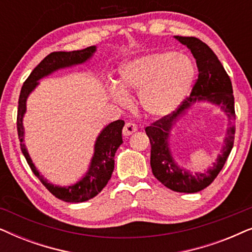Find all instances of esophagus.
I'll return each mask as SVG.
<instances>
[{
    "mask_svg": "<svg viewBox=\"0 0 252 252\" xmlns=\"http://www.w3.org/2000/svg\"><path fill=\"white\" fill-rule=\"evenodd\" d=\"M136 130H137V126L135 125V124L126 123L125 126H124V128H123V135L129 136V135H132L134 132H136Z\"/></svg>",
    "mask_w": 252,
    "mask_h": 252,
    "instance_id": "1",
    "label": "esophagus"
}]
</instances>
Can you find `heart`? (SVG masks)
Returning <instances> with one entry per match:
<instances>
[{"label": "heart", "instance_id": "1", "mask_svg": "<svg viewBox=\"0 0 252 252\" xmlns=\"http://www.w3.org/2000/svg\"><path fill=\"white\" fill-rule=\"evenodd\" d=\"M195 77V68L187 56L173 53L150 54L124 65L120 87H112L111 96L125 104L126 93H139L143 111L151 117L170 115L186 97Z\"/></svg>", "mask_w": 252, "mask_h": 252}]
</instances>
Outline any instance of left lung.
Returning <instances> with one entry per match:
<instances>
[{
  "label": "left lung",
  "instance_id": "left-lung-1",
  "mask_svg": "<svg viewBox=\"0 0 252 252\" xmlns=\"http://www.w3.org/2000/svg\"><path fill=\"white\" fill-rule=\"evenodd\" d=\"M190 49L198 67V78L190 95L170 115L156 120L146 127L150 140V165L155 178L165 187L178 192H197L208 187L221 171L232 151L235 135V109L232 81L218 57L208 44L194 36H174ZM209 100L220 106L230 119V127L225 138V146L214 166L204 174L191 175L175 164L168 148V136L173 124L196 101Z\"/></svg>",
  "mask_w": 252,
  "mask_h": 252
}]
</instances>
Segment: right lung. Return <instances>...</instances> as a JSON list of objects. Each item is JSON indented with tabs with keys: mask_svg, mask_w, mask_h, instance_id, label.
Masks as SVG:
<instances>
[{
	"mask_svg": "<svg viewBox=\"0 0 252 252\" xmlns=\"http://www.w3.org/2000/svg\"><path fill=\"white\" fill-rule=\"evenodd\" d=\"M96 51V47L92 46L82 50L74 51H55L44 57L41 63L32 71L26 81L24 82L22 91H20L18 101V113H17V130L20 141V149L29 163L31 170L35 177L42 182V185L53 194L55 197L68 203H80L88 201L95 197L98 192H101L105 187L108 181L111 178V174L115 168V154L120 144L123 143L122 130L125 125L124 120H116L109 124L99 134L95 142V153L93 156L91 166L84 178L73 186L60 187L48 182L42 175L39 173L36 167L34 166L24 141V126L23 117L26 111V99L30 93L36 87L37 80L50 74L51 72L60 70V68L72 66V65L81 64L89 60Z\"/></svg>",
	"mask_w": 252,
	"mask_h": 252,
	"instance_id": "1",
	"label": "right lung"
}]
</instances>
